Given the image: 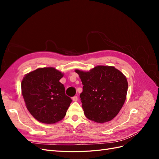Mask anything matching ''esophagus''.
<instances>
[{
    "mask_svg": "<svg viewBox=\"0 0 159 159\" xmlns=\"http://www.w3.org/2000/svg\"><path fill=\"white\" fill-rule=\"evenodd\" d=\"M78 96H74V97L72 98V100H73L74 102H77V101H78Z\"/></svg>",
    "mask_w": 159,
    "mask_h": 159,
    "instance_id": "34e87169",
    "label": "esophagus"
}]
</instances>
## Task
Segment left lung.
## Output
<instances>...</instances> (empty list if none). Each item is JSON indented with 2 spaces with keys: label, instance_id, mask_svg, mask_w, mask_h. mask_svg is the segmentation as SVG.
<instances>
[{
  "label": "left lung",
  "instance_id": "obj_1",
  "mask_svg": "<svg viewBox=\"0 0 159 159\" xmlns=\"http://www.w3.org/2000/svg\"><path fill=\"white\" fill-rule=\"evenodd\" d=\"M75 71L84 85L80 98L85 117L97 123L112 120L125 102L126 77L113 66H98L89 71Z\"/></svg>",
  "mask_w": 159,
  "mask_h": 159
}]
</instances>
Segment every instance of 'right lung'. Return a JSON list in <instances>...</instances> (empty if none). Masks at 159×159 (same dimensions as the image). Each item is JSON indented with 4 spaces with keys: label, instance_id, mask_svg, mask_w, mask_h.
Instances as JSON below:
<instances>
[{
    "label": "right lung",
    "instance_id": "1",
    "mask_svg": "<svg viewBox=\"0 0 159 159\" xmlns=\"http://www.w3.org/2000/svg\"><path fill=\"white\" fill-rule=\"evenodd\" d=\"M64 74L54 68H38L27 74L21 83L26 106L38 121L53 124L63 119L72 100L60 80Z\"/></svg>",
    "mask_w": 159,
    "mask_h": 159
}]
</instances>
